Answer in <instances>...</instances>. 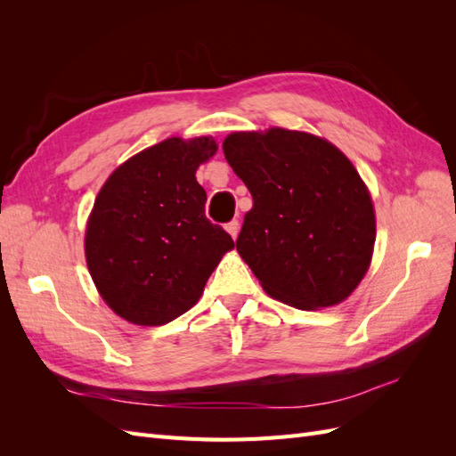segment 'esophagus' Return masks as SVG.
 <instances>
[{"instance_id": "34e87169", "label": "esophagus", "mask_w": 456, "mask_h": 456, "mask_svg": "<svg viewBox=\"0 0 456 456\" xmlns=\"http://www.w3.org/2000/svg\"><path fill=\"white\" fill-rule=\"evenodd\" d=\"M226 230H228L230 236L236 240L238 238V232H240V223H238V220H230V223L226 224Z\"/></svg>"}]
</instances>
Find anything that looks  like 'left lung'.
I'll return each mask as SVG.
<instances>
[{
    "label": "left lung",
    "mask_w": 456,
    "mask_h": 456,
    "mask_svg": "<svg viewBox=\"0 0 456 456\" xmlns=\"http://www.w3.org/2000/svg\"><path fill=\"white\" fill-rule=\"evenodd\" d=\"M224 156L253 196L236 240L265 291L300 310L346 298L365 275L375 211L350 159L300 131L232 133Z\"/></svg>",
    "instance_id": "obj_1"
}]
</instances>
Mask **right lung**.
<instances>
[{
  "label": "right lung",
  "instance_id": "right-lung-1",
  "mask_svg": "<svg viewBox=\"0 0 456 456\" xmlns=\"http://www.w3.org/2000/svg\"><path fill=\"white\" fill-rule=\"evenodd\" d=\"M216 144L167 139L118 167L94 200L86 233L91 278L106 305L136 325H165L196 305L230 233L205 216L200 163Z\"/></svg>",
  "mask_w": 456,
  "mask_h": 456
}]
</instances>
